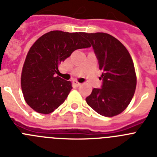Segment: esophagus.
<instances>
[{"label": "esophagus", "mask_w": 157, "mask_h": 157, "mask_svg": "<svg viewBox=\"0 0 157 157\" xmlns=\"http://www.w3.org/2000/svg\"><path fill=\"white\" fill-rule=\"evenodd\" d=\"M73 83H74L75 85H76V86H77V87H78V86H80V85H81V83L78 82L77 81H73Z\"/></svg>", "instance_id": "obj_1"}]
</instances>
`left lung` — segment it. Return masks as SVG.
Returning a JSON list of instances; mask_svg holds the SVG:
<instances>
[{
	"instance_id": "1",
	"label": "left lung",
	"mask_w": 157,
	"mask_h": 157,
	"mask_svg": "<svg viewBox=\"0 0 157 157\" xmlns=\"http://www.w3.org/2000/svg\"><path fill=\"white\" fill-rule=\"evenodd\" d=\"M91 43L102 70L100 89L94 88L85 100L105 117L118 115L127 107L135 94L136 75L133 61L124 46L106 33H83Z\"/></svg>"
}]
</instances>
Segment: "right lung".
Returning <instances> with one entry per match:
<instances>
[{"mask_svg":"<svg viewBox=\"0 0 157 157\" xmlns=\"http://www.w3.org/2000/svg\"><path fill=\"white\" fill-rule=\"evenodd\" d=\"M82 35V32L52 30L30 48L22 68L21 85L25 101L38 113L50 114L67 98L72 84L56 74L59 64L75 50L90 48Z\"/></svg>","mask_w":157,"mask_h":157,"instance_id":"right-lung-1","label":"right lung"}]
</instances>
